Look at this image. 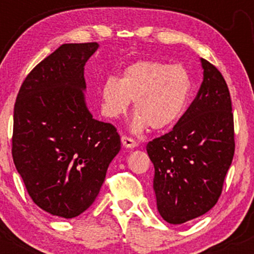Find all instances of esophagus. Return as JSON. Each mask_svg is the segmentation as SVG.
I'll use <instances>...</instances> for the list:
<instances>
[{
	"mask_svg": "<svg viewBox=\"0 0 254 254\" xmlns=\"http://www.w3.org/2000/svg\"><path fill=\"white\" fill-rule=\"evenodd\" d=\"M122 143H123L125 148H129V149H132V148H135L137 145L136 142L133 141L132 138H130V137H127V136L122 137Z\"/></svg>",
	"mask_w": 254,
	"mask_h": 254,
	"instance_id": "obj_1",
	"label": "esophagus"
}]
</instances>
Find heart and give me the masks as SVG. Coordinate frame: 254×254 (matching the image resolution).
I'll return each instance as SVG.
<instances>
[{"instance_id":"1","label":"heart","mask_w":254,"mask_h":254,"mask_svg":"<svg viewBox=\"0 0 254 254\" xmlns=\"http://www.w3.org/2000/svg\"><path fill=\"white\" fill-rule=\"evenodd\" d=\"M188 70L179 64L159 61H138L122 71L119 78L109 77L100 89L101 112L118 118L133 103L132 127L142 131L170 129L182 118L191 95Z\"/></svg>"}]
</instances>
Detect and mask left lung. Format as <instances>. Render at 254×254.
<instances>
[{"label": "left lung", "instance_id": "1", "mask_svg": "<svg viewBox=\"0 0 254 254\" xmlns=\"http://www.w3.org/2000/svg\"><path fill=\"white\" fill-rule=\"evenodd\" d=\"M203 82L173 130L147 144L161 217L185 223L208 212L222 192L234 156V119L228 86L216 66L200 58Z\"/></svg>", "mask_w": 254, "mask_h": 254}]
</instances>
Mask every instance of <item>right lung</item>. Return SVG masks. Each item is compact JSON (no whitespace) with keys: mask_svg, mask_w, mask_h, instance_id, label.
I'll return each mask as SVG.
<instances>
[{"mask_svg":"<svg viewBox=\"0 0 254 254\" xmlns=\"http://www.w3.org/2000/svg\"><path fill=\"white\" fill-rule=\"evenodd\" d=\"M98 48L61 45L27 75L14 106V164L32 200L55 216L87 210L121 150L117 129L86 105L84 64Z\"/></svg>","mask_w":254,"mask_h":254,"instance_id":"obj_1","label":"right lung"}]
</instances>
